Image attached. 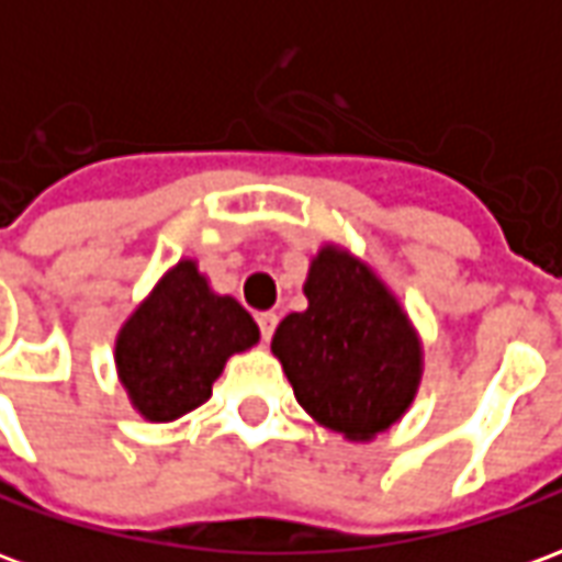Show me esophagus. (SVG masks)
I'll use <instances>...</instances> for the list:
<instances>
[{"label":"esophagus","instance_id":"34e87169","mask_svg":"<svg viewBox=\"0 0 562 562\" xmlns=\"http://www.w3.org/2000/svg\"><path fill=\"white\" fill-rule=\"evenodd\" d=\"M256 322H258V330H261V340L270 342L273 330H277V313H258Z\"/></svg>","mask_w":562,"mask_h":562}]
</instances>
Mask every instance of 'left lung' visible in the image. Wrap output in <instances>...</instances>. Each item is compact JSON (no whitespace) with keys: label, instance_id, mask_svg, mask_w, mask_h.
<instances>
[{"label":"left lung","instance_id":"obj_1","mask_svg":"<svg viewBox=\"0 0 562 562\" xmlns=\"http://www.w3.org/2000/svg\"><path fill=\"white\" fill-rule=\"evenodd\" d=\"M310 306L280 322L270 349L294 397L349 439H373L413 403L422 346L409 318L376 273L325 246L310 268Z\"/></svg>","mask_w":562,"mask_h":562}]
</instances>
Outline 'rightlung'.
I'll return each mask as SVG.
<instances>
[{
    "mask_svg": "<svg viewBox=\"0 0 562 562\" xmlns=\"http://www.w3.org/2000/svg\"><path fill=\"white\" fill-rule=\"evenodd\" d=\"M256 342L244 306L210 292L195 261H180L120 330L116 370L144 418L173 422L207 401L225 361Z\"/></svg>",
    "mask_w": 562,
    "mask_h": 562,
    "instance_id": "add662e5",
    "label": "right lung"
}]
</instances>
